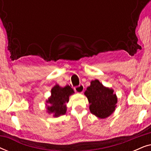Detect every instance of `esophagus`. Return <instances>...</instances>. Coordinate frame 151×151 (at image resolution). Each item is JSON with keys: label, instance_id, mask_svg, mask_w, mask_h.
Listing matches in <instances>:
<instances>
[{"label": "esophagus", "instance_id": "34e87169", "mask_svg": "<svg viewBox=\"0 0 151 151\" xmlns=\"http://www.w3.org/2000/svg\"><path fill=\"white\" fill-rule=\"evenodd\" d=\"M74 90H75L76 92L82 93L84 91V86L82 85V84H80L79 86H76V87L74 88Z\"/></svg>", "mask_w": 151, "mask_h": 151}]
</instances>
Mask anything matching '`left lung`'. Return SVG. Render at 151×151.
Instances as JSON below:
<instances>
[{
    "label": "left lung",
    "mask_w": 151,
    "mask_h": 151,
    "mask_svg": "<svg viewBox=\"0 0 151 151\" xmlns=\"http://www.w3.org/2000/svg\"><path fill=\"white\" fill-rule=\"evenodd\" d=\"M112 88L105 87L98 80H92L84 95L86 96L92 114L100 119L110 116L116 108L117 98Z\"/></svg>",
    "instance_id": "1"
}]
</instances>
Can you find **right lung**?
<instances>
[{
  "instance_id": "obj_1",
  "label": "right lung",
  "mask_w": 151,
  "mask_h": 151,
  "mask_svg": "<svg viewBox=\"0 0 151 151\" xmlns=\"http://www.w3.org/2000/svg\"><path fill=\"white\" fill-rule=\"evenodd\" d=\"M51 95L46 101L47 110L49 113H53L54 117L65 115L67 111L66 104L69 100V96L74 93V91L69 85L61 87L58 84L55 85L51 89Z\"/></svg>"
}]
</instances>
